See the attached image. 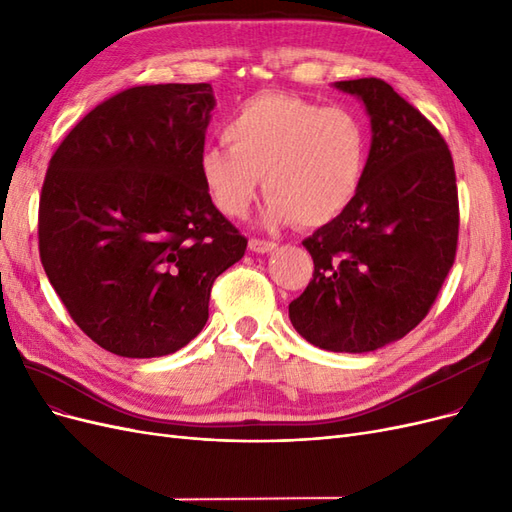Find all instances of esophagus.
Listing matches in <instances>:
<instances>
[{
  "mask_svg": "<svg viewBox=\"0 0 512 512\" xmlns=\"http://www.w3.org/2000/svg\"><path fill=\"white\" fill-rule=\"evenodd\" d=\"M275 247V243L273 241H267V239H256V237H252L250 239V250L252 252H256V254H267V252H271Z\"/></svg>",
  "mask_w": 512,
  "mask_h": 512,
  "instance_id": "esophagus-1",
  "label": "esophagus"
}]
</instances>
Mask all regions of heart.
I'll return each instance as SVG.
<instances>
[{
	"label": "heart",
	"instance_id": "b5f03b06",
	"mask_svg": "<svg viewBox=\"0 0 512 512\" xmlns=\"http://www.w3.org/2000/svg\"><path fill=\"white\" fill-rule=\"evenodd\" d=\"M222 138L228 147H205L198 168L228 218L250 211L262 177L269 222L322 226L354 203L365 179L367 128L346 108L267 91L237 106Z\"/></svg>",
	"mask_w": 512,
	"mask_h": 512
}]
</instances>
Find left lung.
Instances as JSON below:
<instances>
[{
	"instance_id": "obj_1",
	"label": "left lung",
	"mask_w": 512,
	"mask_h": 512,
	"mask_svg": "<svg viewBox=\"0 0 512 512\" xmlns=\"http://www.w3.org/2000/svg\"><path fill=\"white\" fill-rule=\"evenodd\" d=\"M371 119L354 203L303 241L314 275L288 305L292 327L331 352H371L421 322L451 271L459 198L436 126L382 79L339 81Z\"/></svg>"
}]
</instances>
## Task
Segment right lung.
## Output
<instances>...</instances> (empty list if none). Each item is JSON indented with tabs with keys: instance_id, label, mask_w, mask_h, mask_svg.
Returning <instances> with one entry per match:
<instances>
[{
	"instance_id": "1",
	"label": "right lung",
	"mask_w": 512,
	"mask_h": 512,
	"mask_svg": "<svg viewBox=\"0 0 512 512\" xmlns=\"http://www.w3.org/2000/svg\"><path fill=\"white\" fill-rule=\"evenodd\" d=\"M213 106L209 83L130 87L76 123L49 162L42 267L108 352L151 359L190 344L215 277L245 254L200 179Z\"/></svg>"
}]
</instances>
